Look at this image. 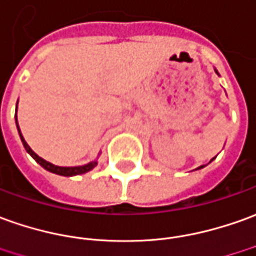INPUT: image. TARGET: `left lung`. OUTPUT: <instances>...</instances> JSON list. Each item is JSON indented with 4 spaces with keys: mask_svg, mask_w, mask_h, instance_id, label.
Instances as JSON below:
<instances>
[{
    "mask_svg": "<svg viewBox=\"0 0 256 256\" xmlns=\"http://www.w3.org/2000/svg\"><path fill=\"white\" fill-rule=\"evenodd\" d=\"M216 74L219 75V72H218V71H216ZM212 160H213V158H212ZM212 160H210V162H212ZM202 167H205V166H200V167H198V168H202Z\"/></svg>",
    "mask_w": 256,
    "mask_h": 256,
    "instance_id": "left-lung-1",
    "label": "left lung"
}]
</instances>
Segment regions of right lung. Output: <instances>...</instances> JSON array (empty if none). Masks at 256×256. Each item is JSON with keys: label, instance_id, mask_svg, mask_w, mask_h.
I'll return each instance as SVG.
<instances>
[{"label": "right lung", "instance_id": "right-lung-1", "mask_svg": "<svg viewBox=\"0 0 256 256\" xmlns=\"http://www.w3.org/2000/svg\"><path fill=\"white\" fill-rule=\"evenodd\" d=\"M16 118V116H15ZM16 126H18V131H19V136L22 139V144H24V149L26 152L30 154L32 158L36 160L38 164L42 166L43 168H46L47 172H54V174H58V176H65V177H71V176H78V174H84V172H90L92 168H94L96 166H98V162L94 160V162H90V163H88V164H84V166H76V167H60V166H56L50 163V162H46L44 158H42L40 156H37L34 152L32 150L29 145L26 144V140L24 139L22 136V134H20V130H19V125H18V120H16Z\"/></svg>", "mask_w": 256, "mask_h": 256}]
</instances>
